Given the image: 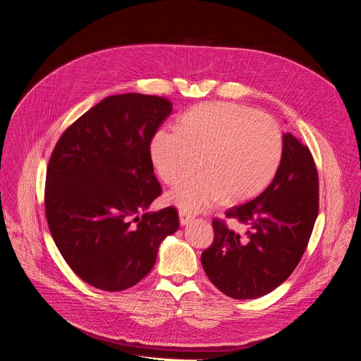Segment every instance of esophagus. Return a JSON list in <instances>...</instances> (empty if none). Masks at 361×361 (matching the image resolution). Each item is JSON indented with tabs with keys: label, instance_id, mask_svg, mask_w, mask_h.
Masks as SVG:
<instances>
[{
	"label": "esophagus",
	"instance_id": "1",
	"mask_svg": "<svg viewBox=\"0 0 361 361\" xmlns=\"http://www.w3.org/2000/svg\"><path fill=\"white\" fill-rule=\"evenodd\" d=\"M178 217H180V224L184 227V226H188L192 220H194V217L191 216V214H188L187 212H178Z\"/></svg>",
	"mask_w": 361,
	"mask_h": 361
}]
</instances>
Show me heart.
I'll return each mask as SVG.
<instances>
[{"label":"heart","mask_w":361,"mask_h":361,"mask_svg":"<svg viewBox=\"0 0 361 361\" xmlns=\"http://www.w3.org/2000/svg\"><path fill=\"white\" fill-rule=\"evenodd\" d=\"M149 152L167 184L180 183L202 164V172L169 194L178 209L195 213L221 200L235 202L259 194L279 169L283 135L267 113L205 102L181 117L178 131L154 134Z\"/></svg>","instance_id":"heart-1"}]
</instances>
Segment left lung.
Returning a JSON list of instances; mask_svg holds the SVG:
<instances>
[{
    "label": "left lung",
    "instance_id": "1",
    "mask_svg": "<svg viewBox=\"0 0 361 361\" xmlns=\"http://www.w3.org/2000/svg\"><path fill=\"white\" fill-rule=\"evenodd\" d=\"M319 214V177L310 149L283 135L271 184L226 212L247 227L244 235L214 220V241L201 254L210 281L235 300L259 298L284 283L300 263Z\"/></svg>",
    "mask_w": 361,
    "mask_h": 361
}]
</instances>
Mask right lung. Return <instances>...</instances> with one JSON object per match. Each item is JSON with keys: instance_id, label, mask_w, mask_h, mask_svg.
<instances>
[{"instance_id": "1", "label": "right lung", "mask_w": 361, "mask_h": 361, "mask_svg": "<svg viewBox=\"0 0 361 361\" xmlns=\"http://www.w3.org/2000/svg\"><path fill=\"white\" fill-rule=\"evenodd\" d=\"M171 113L173 102L157 95L107 97L64 131L51 154L48 227L71 270L95 288L135 286L178 230L174 207L147 212L161 194L149 144Z\"/></svg>"}]
</instances>
